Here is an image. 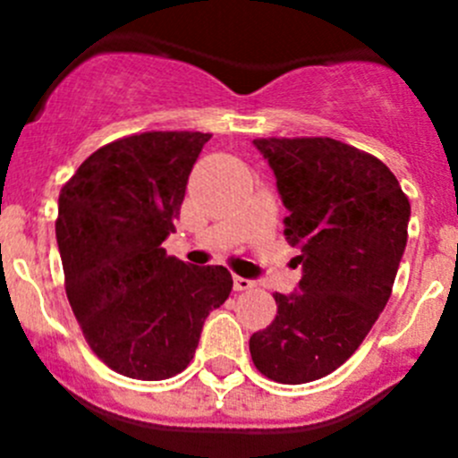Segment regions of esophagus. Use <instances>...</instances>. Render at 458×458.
Masks as SVG:
<instances>
[{
  "label": "esophagus",
  "mask_w": 458,
  "mask_h": 458,
  "mask_svg": "<svg viewBox=\"0 0 458 458\" xmlns=\"http://www.w3.org/2000/svg\"><path fill=\"white\" fill-rule=\"evenodd\" d=\"M233 285H234V290H252L255 288V281L252 279H246V276H239V275H234L233 276Z\"/></svg>",
  "instance_id": "34e87169"
}]
</instances>
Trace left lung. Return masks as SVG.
<instances>
[{
    "label": "left lung",
    "instance_id": "8db88e82",
    "mask_svg": "<svg viewBox=\"0 0 458 458\" xmlns=\"http://www.w3.org/2000/svg\"><path fill=\"white\" fill-rule=\"evenodd\" d=\"M301 255V281L275 294L276 317L250 336L257 370L279 383L335 372L386 308L408 242L410 201L383 161L330 137L255 140Z\"/></svg>",
    "mask_w": 458,
    "mask_h": 458
}]
</instances>
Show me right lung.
I'll return each instance as SVG.
<instances>
[{"mask_svg":"<svg viewBox=\"0 0 458 458\" xmlns=\"http://www.w3.org/2000/svg\"><path fill=\"white\" fill-rule=\"evenodd\" d=\"M210 135L143 132L92 152L59 195L66 294L92 352L141 381L192 361L203 321L228 299L224 266L165 255L188 177Z\"/></svg>","mask_w":458,"mask_h":458,"instance_id":"obj_1","label":"right lung"}]
</instances>
